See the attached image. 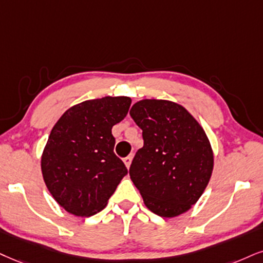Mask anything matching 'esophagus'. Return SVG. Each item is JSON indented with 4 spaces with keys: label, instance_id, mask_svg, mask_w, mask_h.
I'll use <instances>...</instances> for the list:
<instances>
[{
    "label": "esophagus",
    "instance_id": "esophagus-1",
    "mask_svg": "<svg viewBox=\"0 0 263 263\" xmlns=\"http://www.w3.org/2000/svg\"><path fill=\"white\" fill-rule=\"evenodd\" d=\"M132 160H133V155H129V156H126V157L123 158V161H124V163H125L126 168L130 167V164H132Z\"/></svg>",
    "mask_w": 263,
    "mask_h": 263
}]
</instances>
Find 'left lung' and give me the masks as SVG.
Here are the masks:
<instances>
[{
    "mask_svg": "<svg viewBox=\"0 0 263 263\" xmlns=\"http://www.w3.org/2000/svg\"><path fill=\"white\" fill-rule=\"evenodd\" d=\"M129 113L144 139L129 168L144 203L168 218L186 212L212 174L213 152L205 130L183 106L166 100H141Z\"/></svg>",
    "mask_w": 263,
    "mask_h": 263,
    "instance_id": "obj_1",
    "label": "left lung"
}]
</instances>
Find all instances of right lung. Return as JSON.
I'll list each match as a JSON object with an SVG mask.
<instances>
[{"label":"right lung","instance_id":"add662e5","mask_svg":"<svg viewBox=\"0 0 263 263\" xmlns=\"http://www.w3.org/2000/svg\"><path fill=\"white\" fill-rule=\"evenodd\" d=\"M130 103L126 96L89 100L67 109L54 124L41 171L48 191L67 212H100L128 174L113 151L112 126L124 119Z\"/></svg>","mask_w":263,"mask_h":263}]
</instances>
